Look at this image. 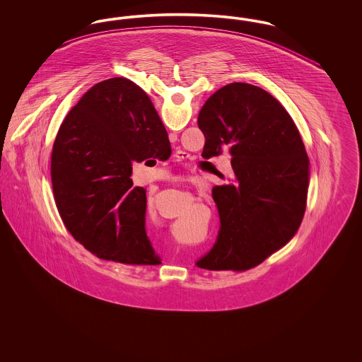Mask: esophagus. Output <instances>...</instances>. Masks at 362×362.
I'll return each mask as SVG.
<instances>
[{"label": "esophagus", "instance_id": "esophagus-1", "mask_svg": "<svg viewBox=\"0 0 362 362\" xmlns=\"http://www.w3.org/2000/svg\"><path fill=\"white\" fill-rule=\"evenodd\" d=\"M175 157L179 158V160H180V158H186L187 153H186V152H182V151H177V152L175 153Z\"/></svg>", "mask_w": 362, "mask_h": 362}]
</instances>
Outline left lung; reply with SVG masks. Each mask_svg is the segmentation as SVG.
I'll return each mask as SVG.
<instances>
[{"label":"left lung","mask_w":362,"mask_h":362,"mask_svg":"<svg viewBox=\"0 0 362 362\" xmlns=\"http://www.w3.org/2000/svg\"><path fill=\"white\" fill-rule=\"evenodd\" d=\"M202 157L228 151L232 183L213 187L220 230L197 262L207 270L244 272L260 264L296 235L303 221L310 160L288 111L269 92L232 83L199 111Z\"/></svg>","instance_id":"obj_1"}]
</instances>
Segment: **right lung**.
Wrapping results in <instances>:
<instances>
[{
	"label": "right lung",
	"mask_w": 362,
	"mask_h": 362,
	"mask_svg": "<svg viewBox=\"0 0 362 362\" xmlns=\"http://www.w3.org/2000/svg\"><path fill=\"white\" fill-rule=\"evenodd\" d=\"M170 156L167 130L139 86L123 77L92 86L52 146L54 199L73 238L98 258L161 263L145 230L146 189L130 176L133 161Z\"/></svg>",
	"instance_id": "add662e5"
}]
</instances>
